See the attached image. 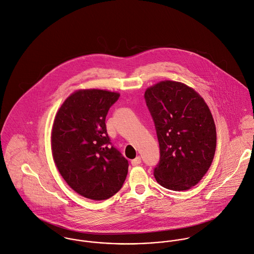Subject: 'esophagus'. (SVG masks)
Segmentation results:
<instances>
[{
	"label": "esophagus",
	"mask_w": 254,
	"mask_h": 254,
	"mask_svg": "<svg viewBox=\"0 0 254 254\" xmlns=\"http://www.w3.org/2000/svg\"><path fill=\"white\" fill-rule=\"evenodd\" d=\"M140 163H141V157H140V156H137L135 159L131 160V165H132V166H137V165H139Z\"/></svg>",
	"instance_id": "obj_1"
}]
</instances>
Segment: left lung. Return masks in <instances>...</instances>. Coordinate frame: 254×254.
Returning a JSON list of instances; mask_svg holds the SVG:
<instances>
[{"instance_id": "1", "label": "left lung", "mask_w": 254, "mask_h": 254, "mask_svg": "<svg viewBox=\"0 0 254 254\" xmlns=\"http://www.w3.org/2000/svg\"><path fill=\"white\" fill-rule=\"evenodd\" d=\"M160 147L154 169L159 185L172 190L195 186L211 166L216 127L202 97L188 85L161 81L145 91Z\"/></svg>"}]
</instances>
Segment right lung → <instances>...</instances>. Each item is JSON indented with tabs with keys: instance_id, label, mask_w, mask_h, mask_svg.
Segmentation results:
<instances>
[{
	"instance_id": "add662e5",
	"label": "right lung",
	"mask_w": 254,
	"mask_h": 254,
	"mask_svg": "<svg viewBox=\"0 0 254 254\" xmlns=\"http://www.w3.org/2000/svg\"><path fill=\"white\" fill-rule=\"evenodd\" d=\"M119 97L106 90L76 91L63 103L54 121L55 164L66 184L89 199L112 197L127 175L128 161L111 142L105 124Z\"/></svg>"
}]
</instances>
